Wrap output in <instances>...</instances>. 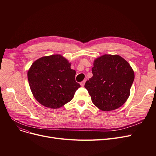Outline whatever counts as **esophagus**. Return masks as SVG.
Returning <instances> with one entry per match:
<instances>
[{"label":"esophagus","mask_w":156,"mask_h":156,"mask_svg":"<svg viewBox=\"0 0 156 156\" xmlns=\"http://www.w3.org/2000/svg\"><path fill=\"white\" fill-rule=\"evenodd\" d=\"M85 81H86V80H83V81H81V82L80 83V85H81V87H84Z\"/></svg>","instance_id":"34e87169"}]
</instances>
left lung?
Here are the masks:
<instances>
[{
    "instance_id": "left-lung-1",
    "label": "left lung",
    "mask_w": 156,
    "mask_h": 156,
    "mask_svg": "<svg viewBox=\"0 0 156 156\" xmlns=\"http://www.w3.org/2000/svg\"><path fill=\"white\" fill-rule=\"evenodd\" d=\"M93 76L85 87L93 104L103 111L117 109L130 95L135 78L129 64L119 55L104 54L94 61Z\"/></svg>"
}]
</instances>
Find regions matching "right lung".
<instances>
[{
    "label": "right lung",
    "instance_id": "right-lung-1",
    "mask_svg": "<svg viewBox=\"0 0 156 156\" xmlns=\"http://www.w3.org/2000/svg\"><path fill=\"white\" fill-rule=\"evenodd\" d=\"M76 71L60 54L44 56L36 60L28 71L29 85L35 99L51 109L60 108L72 100L80 85Z\"/></svg>",
    "mask_w": 156,
    "mask_h": 156
}]
</instances>
